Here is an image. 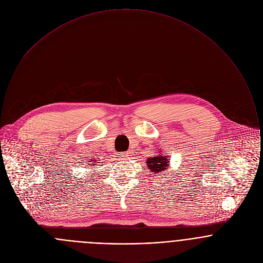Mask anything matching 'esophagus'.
Wrapping results in <instances>:
<instances>
[{
    "instance_id": "obj_1",
    "label": "esophagus",
    "mask_w": 263,
    "mask_h": 263,
    "mask_svg": "<svg viewBox=\"0 0 263 263\" xmlns=\"http://www.w3.org/2000/svg\"><path fill=\"white\" fill-rule=\"evenodd\" d=\"M118 157H119L121 160H125V159L127 158V156H126V155H124L123 153H120V154L118 155Z\"/></svg>"
}]
</instances>
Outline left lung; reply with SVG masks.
Wrapping results in <instances>:
<instances>
[{
	"label": "left lung",
	"instance_id": "left-lung-1",
	"mask_svg": "<svg viewBox=\"0 0 263 263\" xmlns=\"http://www.w3.org/2000/svg\"><path fill=\"white\" fill-rule=\"evenodd\" d=\"M147 163H148V167L151 170H153V172H158L160 173L161 171H163L164 169H166V167L168 166V159L166 156H153L149 159H147Z\"/></svg>",
	"mask_w": 263,
	"mask_h": 263
}]
</instances>
